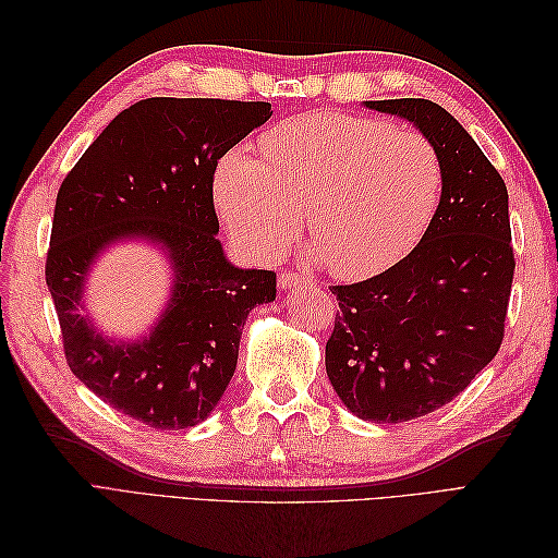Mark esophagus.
Returning <instances> with one entry per match:
<instances>
[{"label": "esophagus", "mask_w": 558, "mask_h": 558, "mask_svg": "<svg viewBox=\"0 0 558 558\" xmlns=\"http://www.w3.org/2000/svg\"><path fill=\"white\" fill-rule=\"evenodd\" d=\"M307 283H312V277L305 272H281L279 275V286L283 291L298 289V286H307Z\"/></svg>", "instance_id": "1"}]
</instances>
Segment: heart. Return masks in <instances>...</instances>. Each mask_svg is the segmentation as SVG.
<instances>
[{
    "instance_id": "1",
    "label": "heart",
    "mask_w": 558,
    "mask_h": 558,
    "mask_svg": "<svg viewBox=\"0 0 558 558\" xmlns=\"http://www.w3.org/2000/svg\"><path fill=\"white\" fill-rule=\"evenodd\" d=\"M263 150L267 162L232 148L214 174L218 214L258 260L289 244L305 209L314 253L330 272L373 277L408 256L440 207L437 148L381 118L305 113L269 130Z\"/></svg>"
}]
</instances>
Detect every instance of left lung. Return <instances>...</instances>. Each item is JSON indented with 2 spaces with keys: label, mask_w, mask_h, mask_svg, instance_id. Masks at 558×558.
<instances>
[{
  "label": "left lung",
  "mask_w": 558,
  "mask_h": 558,
  "mask_svg": "<svg viewBox=\"0 0 558 558\" xmlns=\"http://www.w3.org/2000/svg\"><path fill=\"white\" fill-rule=\"evenodd\" d=\"M365 107L414 123L445 167L440 207L410 256L330 289L340 300L326 344L332 388L356 416L402 424L451 402L500 349L514 277L508 189L440 105Z\"/></svg>",
  "instance_id": "left-lung-1"
}]
</instances>
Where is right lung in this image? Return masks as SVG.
Masks as SVG:
<instances>
[{
	"label": "right lung",
	"instance_id": "1",
	"mask_svg": "<svg viewBox=\"0 0 558 558\" xmlns=\"http://www.w3.org/2000/svg\"><path fill=\"white\" fill-rule=\"evenodd\" d=\"M272 116L269 102L148 97L118 113L64 177L46 283L64 359L90 391L142 424L179 430L205 421L238 367L248 312L277 298V275L240 269L216 240V165ZM160 243L173 298L140 343H113L82 314V281L118 239Z\"/></svg>",
	"mask_w": 558,
	"mask_h": 558
}]
</instances>
